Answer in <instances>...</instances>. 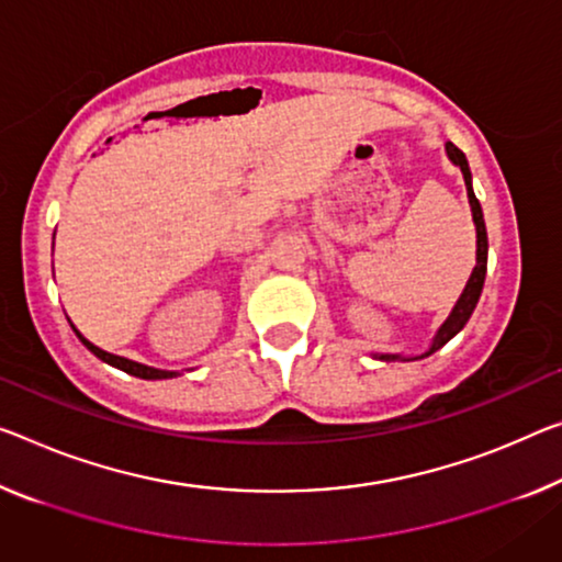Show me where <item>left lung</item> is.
I'll return each instance as SVG.
<instances>
[{
    "instance_id": "obj_1",
    "label": "left lung",
    "mask_w": 562,
    "mask_h": 562,
    "mask_svg": "<svg viewBox=\"0 0 562 562\" xmlns=\"http://www.w3.org/2000/svg\"><path fill=\"white\" fill-rule=\"evenodd\" d=\"M447 155H450V160L454 162V166H460L462 176H464V186H468L472 218H474V226H477V266H474V271L470 276L468 286H464L462 296H460V301H457V306L452 308L450 318H447V322L442 324V329L437 331L429 351L422 353L419 359H425V357H429V353H435L437 349H442L445 344L450 341L454 334H460L464 329V324L470 322L474 306H477L482 286H485V273H487V231H485V218H482L480 201H477V198H474V191H472V172H470V166H468V158H464V153L457 148V145H452V143H447ZM379 359L392 361V359H400V357H394V353H382V357H379Z\"/></svg>"
}]
</instances>
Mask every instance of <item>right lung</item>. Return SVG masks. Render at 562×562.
<instances>
[{
  "label": "right lung",
  "mask_w": 562,
  "mask_h": 562,
  "mask_svg": "<svg viewBox=\"0 0 562 562\" xmlns=\"http://www.w3.org/2000/svg\"><path fill=\"white\" fill-rule=\"evenodd\" d=\"M75 331H77V329H75ZM77 336H80V341H82L85 347H88V349L94 353V357H100L102 361H108V364L117 367V369H123V371H127V374H133V376H140V379H170V376H176V374H178V371L153 369V367L137 364V361H131V359H125V357H115V353L102 351L100 347H94V344L85 339V336H82L80 331H77Z\"/></svg>",
  "instance_id": "obj_1"
}]
</instances>
